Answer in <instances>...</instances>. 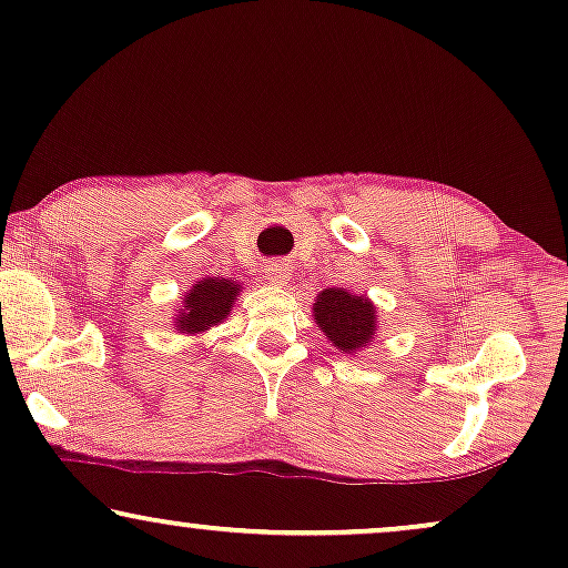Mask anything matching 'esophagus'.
Wrapping results in <instances>:
<instances>
[{
  "mask_svg": "<svg viewBox=\"0 0 568 568\" xmlns=\"http://www.w3.org/2000/svg\"><path fill=\"white\" fill-rule=\"evenodd\" d=\"M266 278L271 284H286L290 282V266L286 263H268Z\"/></svg>",
  "mask_w": 568,
  "mask_h": 568,
  "instance_id": "esophagus-1",
  "label": "esophagus"
}]
</instances>
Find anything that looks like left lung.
Instances as JSON below:
<instances>
[{"label":"left lung","mask_w":568,"mask_h":568,"mask_svg":"<svg viewBox=\"0 0 568 568\" xmlns=\"http://www.w3.org/2000/svg\"><path fill=\"white\" fill-rule=\"evenodd\" d=\"M315 323L341 354H356L369 346L377 331V307L367 297L338 290H325L315 300Z\"/></svg>","instance_id":"left-lung-1"}]
</instances>
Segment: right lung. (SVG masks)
I'll list each match as a JSON object with an SVG mask.
<instances>
[{
  "label": "right lung",
  "mask_w": 568,
  "mask_h": 568,
  "mask_svg": "<svg viewBox=\"0 0 568 568\" xmlns=\"http://www.w3.org/2000/svg\"><path fill=\"white\" fill-rule=\"evenodd\" d=\"M240 284L232 278H204L183 294L181 315L175 317L178 333H204L230 315Z\"/></svg>",
  "instance_id": "right-lung-1"
}]
</instances>
